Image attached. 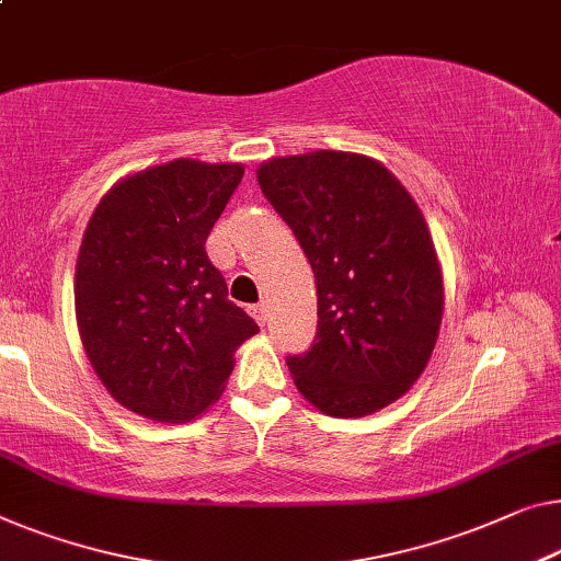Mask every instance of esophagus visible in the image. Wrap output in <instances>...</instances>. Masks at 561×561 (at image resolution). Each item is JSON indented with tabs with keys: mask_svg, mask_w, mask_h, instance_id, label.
Masks as SVG:
<instances>
[{
	"mask_svg": "<svg viewBox=\"0 0 561 561\" xmlns=\"http://www.w3.org/2000/svg\"><path fill=\"white\" fill-rule=\"evenodd\" d=\"M249 314H252L254 320L264 328V322H266V305H252V307H249Z\"/></svg>",
	"mask_w": 561,
	"mask_h": 561,
	"instance_id": "1",
	"label": "esophagus"
}]
</instances>
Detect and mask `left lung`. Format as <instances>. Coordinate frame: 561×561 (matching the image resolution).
Here are the masks:
<instances>
[{
    "mask_svg": "<svg viewBox=\"0 0 561 561\" xmlns=\"http://www.w3.org/2000/svg\"><path fill=\"white\" fill-rule=\"evenodd\" d=\"M256 181L317 284V342L287 357L291 380L332 417L382 411L421 378L443 320L423 211L380 161L345 150L270 158Z\"/></svg>",
    "mask_w": 561,
    "mask_h": 561,
    "instance_id": "left-lung-1",
    "label": "left lung"
}]
</instances>
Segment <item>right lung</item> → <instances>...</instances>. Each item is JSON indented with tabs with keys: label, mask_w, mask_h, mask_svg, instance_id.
Wrapping results in <instances>:
<instances>
[{
	"label": "right lung",
	"mask_w": 561,
	"mask_h": 561,
	"mask_svg": "<svg viewBox=\"0 0 561 561\" xmlns=\"http://www.w3.org/2000/svg\"><path fill=\"white\" fill-rule=\"evenodd\" d=\"M241 163L175 158L100 198L75 264V317L105 390L136 415L188 423L216 403L233 353L259 332L229 302L206 239Z\"/></svg>",
	"instance_id": "obj_1"
}]
</instances>
